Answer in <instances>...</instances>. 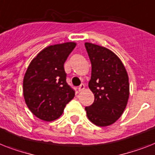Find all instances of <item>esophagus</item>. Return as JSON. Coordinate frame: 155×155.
Segmentation results:
<instances>
[{"mask_svg": "<svg viewBox=\"0 0 155 155\" xmlns=\"http://www.w3.org/2000/svg\"><path fill=\"white\" fill-rule=\"evenodd\" d=\"M85 86L84 84H81V85L78 87V91L81 92V91H82V90H84V89H85Z\"/></svg>", "mask_w": 155, "mask_h": 155, "instance_id": "esophagus-1", "label": "esophagus"}]
</instances>
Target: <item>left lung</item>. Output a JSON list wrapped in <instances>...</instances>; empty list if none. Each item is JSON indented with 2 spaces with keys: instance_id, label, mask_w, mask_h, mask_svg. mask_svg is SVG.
<instances>
[{
  "instance_id": "8db88e82",
  "label": "left lung",
  "mask_w": 155,
  "mask_h": 155,
  "mask_svg": "<svg viewBox=\"0 0 155 155\" xmlns=\"http://www.w3.org/2000/svg\"><path fill=\"white\" fill-rule=\"evenodd\" d=\"M85 46L92 64L89 88L95 97L92 105L85 107L87 117L97 126H109L122 116L128 101V75L112 51L91 43Z\"/></svg>"
}]
</instances>
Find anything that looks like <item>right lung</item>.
I'll return each instance as SVG.
<instances>
[{
  "label": "right lung",
  "mask_w": 155,
  "mask_h": 155,
  "mask_svg": "<svg viewBox=\"0 0 155 155\" xmlns=\"http://www.w3.org/2000/svg\"><path fill=\"white\" fill-rule=\"evenodd\" d=\"M76 43L54 44L42 50L31 60L23 81L24 97L35 116L51 122L62 116L74 97V90L66 83L64 63Z\"/></svg>",
  "instance_id": "add662e5"
}]
</instances>
